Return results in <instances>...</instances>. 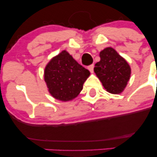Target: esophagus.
Wrapping results in <instances>:
<instances>
[{
    "instance_id": "obj_1",
    "label": "esophagus",
    "mask_w": 157,
    "mask_h": 157,
    "mask_svg": "<svg viewBox=\"0 0 157 157\" xmlns=\"http://www.w3.org/2000/svg\"><path fill=\"white\" fill-rule=\"evenodd\" d=\"M88 69H89L91 73H93V71H94V65L93 64L90 65V66H88Z\"/></svg>"
}]
</instances>
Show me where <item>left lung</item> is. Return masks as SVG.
I'll return each instance as SVG.
<instances>
[{
	"label": "left lung",
	"mask_w": 157,
	"mask_h": 157,
	"mask_svg": "<svg viewBox=\"0 0 157 157\" xmlns=\"http://www.w3.org/2000/svg\"><path fill=\"white\" fill-rule=\"evenodd\" d=\"M100 60L94 68L97 77L108 92L121 94L130 80L131 69L129 64L111 47L100 52Z\"/></svg>",
	"instance_id": "8db88e82"
}]
</instances>
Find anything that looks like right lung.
I'll return each instance as SVG.
<instances>
[{
  "label": "right lung",
  "mask_w": 157,
  "mask_h": 157,
  "mask_svg": "<svg viewBox=\"0 0 157 157\" xmlns=\"http://www.w3.org/2000/svg\"><path fill=\"white\" fill-rule=\"evenodd\" d=\"M90 71L63 50L52 57L45 67L44 80L48 91L56 100L71 101L82 91Z\"/></svg>",
  "instance_id": "add662e5"
}]
</instances>
